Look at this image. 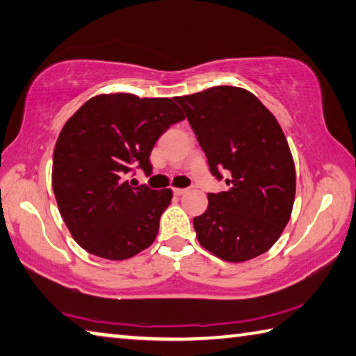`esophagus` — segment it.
I'll use <instances>...</instances> for the list:
<instances>
[{
  "instance_id": "34e87169",
  "label": "esophagus",
  "mask_w": 356,
  "mask_h": 356,
  "mask_svg": "<svg viewBox=\"0 0 356 356\" xmlns=\"http://www.w3.org/2000/svg\"><path fill=\"white\" fill-rule=\"evenodd\" d=\"M186 192H188V189H183V188H175V189H173V194L177 195V197H179V195H184Z\"/></svg>"
}]
</instances>
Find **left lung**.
Segmentation results:
<instances>
[{
    "mask_svg": "<svg viewBox=\"0 0 356 356\" xmlns=\"http://www.w3.org/2000/svg\"><path fill=\"white\" fill-rule=\"evenodd\" d=\"M209 170L228 178L227 191L208 194L194 219L200 245L228 263L269 250L288 225L296 198V167L282 127L252 92L217 86L177 97Z\"/></svg>",
    "mask_w": 356,
    "mask_h": 356,
    "instance_id": "8db88e82",
    "label": "left lung"
}]
</instances>
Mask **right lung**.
Here are the masks:
<instances>
[{"instance_id":"1","label":"right lung","mask_w":356,"mask_h":356,"mask_svg":"<svg viewBox=\"0 0 356 356\" xmlns=\"http://www.w3.org/2000/svg\"><path fill=\"white\" fill-rule=\"evenodd\" d=\"M184 120L172 98L102 93L68 118L53 154V191L68 232L95 257L122 261L159 232L170 189L133 188L134 167L152 173L149 154L170 124Z\"/></svg>"}]
</instances>
